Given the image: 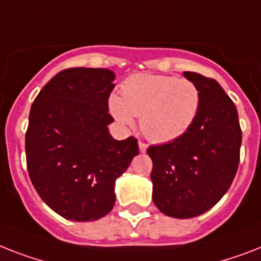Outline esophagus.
Listing matches in <instances>:
<instances>
[{"label":"esophagus","mask_w":261,"mask_h":261,"mask_svg":"<svg viewBox=\"0 0 261 261\" xmlns=\"http://www.w3.org/2000/svg\"><path fill=\"white\" fill-rule=\"evenodd\" d=\"M147 150V145H146L145 142H139V151L145 152Z\"/></svg>","instance_id":"34e87169"}]
</instances>
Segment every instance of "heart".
<instances>
[{"instance_id":"1","label":"heart","mask_w":261,"mask_h":261,"mask_svg":"<svg viewBox=\"0 0 261 261\" xmlns=\"http://www.w3.org/2000/svg\"><path fill=\"white\" fill-rule=\"evenodd\" d=\"M110 97V111L120 124L133 127L141 118L146 137L158 143L181 138L193 126L201 106L200 88L177 76L139 73L124 80Z\"/></svg>"}]
</instances>
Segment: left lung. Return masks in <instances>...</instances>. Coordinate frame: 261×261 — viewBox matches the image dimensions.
<instances>
[{
    "instance_id": "1",
    "label": "left lung",
    "mask_w": 261,
    "mask_h": 261,
    "mask_svg": "<svg viewBox=\"0 0 261 261\" xmlns=\"http://www.w3.org/2000/svg\"><path fill=\"white\" fill-rule=\"evenodd\" d=\"M201 94L189 130L169 143L150 146L152 201L164 215L192 219L228 192L240 161L241 128L236 106L215 79L184 72Z\"/></svg>"
}]
</instances>
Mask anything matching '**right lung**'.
Segmentation results:
<instances>
[{
    "label": "right lung",
    "mask_w": 261,
    "mask_h": 261,
    "mask_svg": "<svg viewBox=\"0 0 261 261\" xmlns=\"http://www.w3.org/2000/svg\"><path fill=\"white\" fill-rule=\"evenodd\" d=\"M114 72L68 68L33 101L25 134L27 166L41 200L71 221H95L115 204V181L138 155V139L110 135Z\"/></svg>",
    "instance_id": "1"
}]
</instances>
